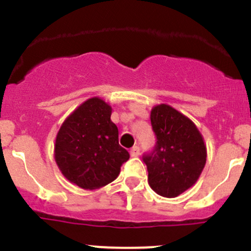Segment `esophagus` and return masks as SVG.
Segmentation results:
<instances>
[{"label": "esophagus", "mask_w": 251, "mask_h": 251, "mask_svg": "<svg viewBox=\"0 0 251 251\" xmlns=\"http://www.w3.org/2000/svg\"><path fill=\"white\" fill-rule=\"evenodd\" d=\"M130 154H131V156H138V154H140V147L138 146L132 147L130 151Z\"/></svg>", "instance_id": "1"}]
</instances>
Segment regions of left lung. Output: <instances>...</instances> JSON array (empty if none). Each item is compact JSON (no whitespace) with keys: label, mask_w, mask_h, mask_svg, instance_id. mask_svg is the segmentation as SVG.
<instances>
[{"label":"left lung","mask_w":251,"mask_h":251,"mask_svg":"<svg viewBox=\"0 0 251 251\" xmlns=\"http://www.w3.org/2000/svg\"><path fill=\"white\" fill-rule=\"evenodd\" d=\"M154 151L143 158L148 183L156 194L175 198L193 187L206 163V144L196 124L169 104L151 108Z\"/></svg>","instance_id":"left-lung-1"}]
</instances>
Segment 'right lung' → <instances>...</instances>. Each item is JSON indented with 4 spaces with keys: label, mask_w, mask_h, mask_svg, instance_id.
<instances>
[{
    "label": "right lung",
    "mask_w": 251,
    "mask_h": 251,
    "mask_svg": "<svg viewBox=\"0 0 251 251\" xmlns=\"http://www.w3.org/2000/svg\"><path fill=\"white\" fill-rule=\"evenodd\" d=\"M111 107L100 97L88 98L63 121L54 143V160L63 176L82 189L113 182L130 154L119 144L110 120Z\"/></svg>",
    "instance_id": "obj_1"
}]
</instances>
